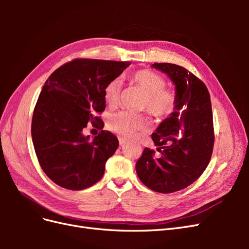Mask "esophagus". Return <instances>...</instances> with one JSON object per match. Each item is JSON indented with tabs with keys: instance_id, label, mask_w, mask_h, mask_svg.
<instances>
[{
	"instance_id": "34e87169",
	"label": "esophagus",
	"mask_w": 249,
	"mask_h": 249,
	"mask_svg": "<svg viewBox=\"0 0 249 249\" xmlns=\"http://www.w3.org/2000/svg\"><path fill=\"white\" fill-rule=\"evenodd\" d=\"M118 141H119V144L120 145H124V144H125V143L127 142V140L125 138H123V137H119Z\"/></svg>"
}]
</instances>
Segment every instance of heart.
<instances>
[{"mask_svg": "<svg viewBox=\"0 0 249 249\" xmlns=\"http://www.w3.org/2000/svg\"><path fill=\"white\" fill-rule=\"evenodd\" d=\"M131 81L144 93L142 108L156 119L168 117L176 108V96L165 90L164 79L152 71H138L131 76ZM120 92V82L118 79L110 81L105 86L104 99L110 106L115 105ZM108 126L113 132L130 137L139 130L146 126V119L142 115L132 114L129 112H118L109 117Z\"/></svg>", "mask_w": 249, "mask_h": 249, "instance_id": "b5f03b06", "label": "heart"}]
</instances>
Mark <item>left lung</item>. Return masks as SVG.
Listing matches in <instances>:
<instances>
[{
	"label": "left lung",
	"instance_id": "left-lung-1",
	"mask_svg": "<svg viewBox=\"0 0 249 249\" xmlns=\"http://www.w3.org/2000/svg\"><path fill=\"white\" fill-rule=\"evenodd\" d=\"M153 69L170 79L176 108L158 125L152 139L157 150L144 148L136 163L141 182L160 193H172L191 185L205 171L214 145L213 115L206 85L184 67L154 63Z\"/></svg>",
	"mask_w": 249,
	"mask_h": 249
}]
</instances>
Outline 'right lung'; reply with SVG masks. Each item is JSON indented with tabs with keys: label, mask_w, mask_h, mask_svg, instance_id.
Returning a JSON list of instances; mask_svg holds the SVG:
<instances>
[{
	"label": "right lung",
	"mask_w": 249,
	"mask_h": 249,
	"mask_svg": "<svg viewBox=\"0 0 249 249\" xmlns=\"http://www.w3.org/2000/svg\"><path fill=\"white\" fill-rule=\"evenodd\" d=\"M129 63L77 59L53 72L41 89L32 118V141L44 173L60 187L82 190L103 178L118 139L108 131L90 141L83 134L106 108L104 89Z\"/></svg>",
	"instance_id": "1"
}]
</instances>
